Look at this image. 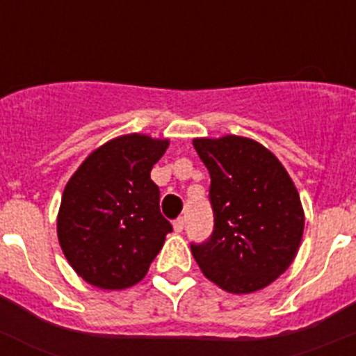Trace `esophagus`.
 <instances>
[{
    "label": "esophagus",
    "instance_id": "obj_1",
    "mask_svg": "<svg viewBox=\"0 0 356 356\" xmlns=\"http://www.w3.org/2000/svg\"><path fill=\"white\" fill-rule=\"evenodd\" d=\"M172 228H175V232H178V234H180V232H184V228H185V219H184V217H178V219H176V221L172 222Z\"/></svg>",
    "mask_w": 356,
    "mask_h": 356
}]
</instances>
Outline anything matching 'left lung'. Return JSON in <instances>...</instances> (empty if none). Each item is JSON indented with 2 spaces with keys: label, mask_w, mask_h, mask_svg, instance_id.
<instances>
[{
  "label": "left lung",
  "mask_w": 356,
  "mask_h": 356,
  "mask_svg": "<svg viewBox=\"0 0 356 356\" xmlns=\"http://www.w3.org/2000/svg\"><path fill=\"white\" fill-rule=\"evenodd\" d=\"M210 172L213 232L191 244L203 275L232 294H250L287 271L305 213L289 172L262 144L238 135L194 139Z\"/></svg>",
  "instance_id": "1"
}]
</instances>
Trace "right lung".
<instances>
[{
  "label": "right lung",
  "instance_id": "obj_1",
  "mask_svg": "<svg viewBox=\"0 0 356 356\" xmlns=\"http://www.w3.org/2000/svg\"><path fill=\"white\" fill-rule=\"evenodd\" d=\"M168 139L121 135L94 149L69 178L56 234L78 276L105 291L139 284L162 250L171 222L160 213L151 169Z\"/></svg>",
  "mask_w": 356,
  "mask_h": 356
}]
</instances>
